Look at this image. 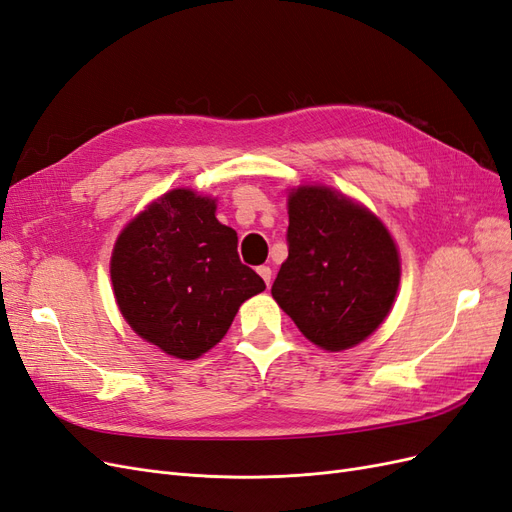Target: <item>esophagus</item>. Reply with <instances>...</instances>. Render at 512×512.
<instances>
[{
	"label": "esophagus",
	"instance_id": "1",
	"mask_svg": "<svg viewBox=\"0 0 512 512\" xmlns=\"http://www.w3.org/2000/svg\"><path fill=\"white\" fill-rule=\"evenodd\" d=\"M258 275L262 277V280L267 282V286L271 284V277H273V271H271V267H267V265H262V267H258Z\"/></svg>",
	"mask_w": 512,
	"mask_h": 512
}]
</instances>
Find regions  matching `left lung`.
Listing matches in <instances>:
<instances>
[{"label": "left lung", "instance_id": "obj_1", "mask_svg": "<svg viewBox=\"0 0 512 512\" xmlns=\"http://www.w3.org/2000/svg\"><path fill=\"white\" fill-rule=\"evenodd\" d=\"M288 258L271 294L324 350L374 333L399 286V254L382 222L350 198L305 185L288 198Z\"/></svg>", "mask_w": 512, "mask_h": 512}]
</instances>
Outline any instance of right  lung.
I'll list each match as a JSON object with an SVG mask.
<instances>
[{
  "label": "right lung",
  "mask_w": 512,
  "mask_h": 512,
  "mask_svg": "<svg viewBox=\"0 0 512 512\" xmlns=\"http://www.w3.org/2000/svg\"><path fill=\"white\" fill-rule=\"evenodd\" d=\"M111 280L130 327L185 361L218 344L239 305L265 290L239 258L237 232L215 218V200L190 190L164 194L128 224Z\"/></svg>",
  "instance_id": "1"
}]
</instances>
